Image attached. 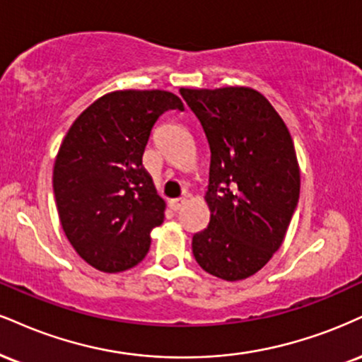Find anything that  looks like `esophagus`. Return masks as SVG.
<instances>
[{"label": "esophagus", "instance_id": "34e87169", "mask_svg": "<svg viewBox=\"0 0 362 362\" xmlns=\"http://www.w3.org/2000/svg\"><path fill=\"white\" fill-rule=\"evenodd\" d=\"M185 204H187V199L185 197H180V199L170 200L168 206H170V209H172V211H180V209L184 207Z\"/></svg>", "mask_w": 362, "mask_h": 362}]
</instances>
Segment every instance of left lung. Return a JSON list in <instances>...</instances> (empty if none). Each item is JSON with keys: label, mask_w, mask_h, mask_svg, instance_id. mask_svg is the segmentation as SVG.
<instances>
[{"label": "left lung", "mask_w": 362, "mask_h": 362, "mask_svg": "<svg viewBox=\"0 0 362 362\" xmlns=\"http://www.w3.org/2000/svg\"><path fill=\"white\" fill-rule=\"evenodd\" d=\"M211 148L207 228L192 238L199 267L246 280L280 250L300 195V167L285 121L258 90L180 89Z\"/></svg>", "instance_id": "left-lung-1"}]
</instances>
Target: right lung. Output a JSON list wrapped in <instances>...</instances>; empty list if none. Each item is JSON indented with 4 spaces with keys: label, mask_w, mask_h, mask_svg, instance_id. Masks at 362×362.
<instances>
[{
    "label": "right lung",
    "mask_w": 362,
    "mask_h": 362,
    "mask_svg": "<svg viewBox=\"0 0 362 362\" xmlns=\"http://www.w3.org/2000/svg\"><path fill=\"white\" fill-rule=\"evenodd\" d=\"M168 110L184 111L168 90H115L86 107L62 139L54 163L59 219L77 255L99 272L136 267L163 223L165 200L141 158Z\"/></svg>",
    "instance_id": "right-lung-1"
}]
</instances>
